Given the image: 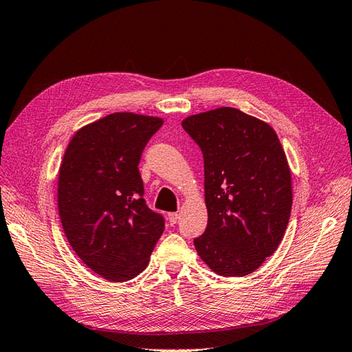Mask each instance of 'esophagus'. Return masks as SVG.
Returning a JSON list of instances; mask_svg holds the SVG:
<instances>
[{
  "label": "esophagus",
  "instance_id": "1",
  "mask_svg": "<svg viewBox=\"0 0 352 352\" xmlns=\"http://www.w3.org/2000/svg\"><path fill=\"white\" fill-rule=\"evenodd\" d=\"M177 219H179L177 212H168V214H167V220H168V225L170 226H175L176 223H177Z\"/></svg>",
  "mask_w": 352,
  "mask_h": 352
}]
</instances>
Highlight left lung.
Masks as SVG:
<instances>
[{
    "instance_id": "left-lung-1",
    "label": "left lung",
    "mask_w": 352,
    "mask_h": 352,
    "mask_svg": "<svg viewBox=\"0 0 352 352\" xmlns=\"http://www.w3.org/2000/svg\"><path fill=\"white\" fill-rule=\"evenodd\" d=\"M182 127L204 157L208 223L194 239L197 252L220 276H247L278 250L291 217V172L279 138L232 107L190 116Z\"/></svg>"
}]
</instances>
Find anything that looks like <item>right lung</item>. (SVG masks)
Wrapping results in <instances>:
<instances>
[{
  "label": "right lung",
  "instance_id": "add662e5",
  "mask_svg": "<svg viewBox=\"0 0 352 352\" xmlns=\"http://www.w3.org/2000/svg\"><path fill=\"white\" fill-rule=\"evenodd\" d=\"M158 117L113 113L74 133L58 173V214L78 257L97 274L124 282L148 264L164 217L144 199L142 151Z\"/></svg>",
  "mask_w": 352,
  "mask_h": 352
}]
</instances>
